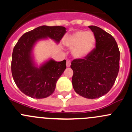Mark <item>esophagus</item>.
<instances>
[{
  "label": "esophagus",
  "instance_id": "esophagus-1",
  "mask_svg": "<svg viewBox=\"0 0 132 132\" xmlns=\"http://www.w3.org/2000/svg\"><path fill=\"white\" fill-rule=\"evenodd\" d=\"M70 65H71V61L70 60H67L66 61V66L67 67H70Z\"/></svg>",
  "mask_w": 132,
  "mask_h": 132
}]
</instances>
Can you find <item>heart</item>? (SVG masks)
I'll return each instance as SVG.
<instances>
[{
    "label": "heart",
    "instance_id": "heart-1",
    "mask_svg": "<svg viewBox=\"0 0 132 132\" xmlns=\"http://www.w3.org/2000/svg\"><path fill=\"white\" fill-rule=\"evenodd\" d=\"M64 43L73 49V54L75 57L82 58L87 56L93 49L95 37L91 32L78 31L68 36Z\"/></svg>",
    "mask_w": 132,
    "mask_h": 132
}]
</instances>
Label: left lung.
I'll return each mask as SVG.
<instances>
[{
	"mask_svg": "<svg viewBox=\"0 0 132 132\" xmlns=\"http://www.w3.org/2000/svg\"><path fill=\"white\" fill-rule=\"evenodd\" d=\"M89 27L95 37L96 47L87 56L73 60L71 68L75 91L81 96L94 99L112 87L119 72L120 52L112 36L98 27Z\"/></svg>",
	"mask_w": 132,
	"mask_h": 132,
	"instance_id": "1",
	"label": "left lung"
}]
</instances>
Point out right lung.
Returning a JSON list of instances; mask_svg holds the SVG:
<instances>
[{
    "label": "right lung",
    "mask_w": 132,
    "mask_h": 132,
    "mask_svg": "<svg viewBox=\"0 0 132 132\" xmlns=\"http://www.w3.org/2000/svg\"><path fill=\"white\" fill-rule=\"evenodd\" d=\"M66 30L62 26L43 25L25 33L18 39L12 54L11 73L16 85L25 94L41 99L55 91L57 81L66 68V60H50L38 68L33 64L31 51L37 41L46 37L59 42Z\"/></svg>",
    "instance_id": "obj_1"
}]
</instances>
